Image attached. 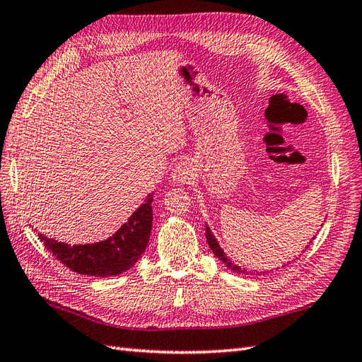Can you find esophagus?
I'll list each match as a JSON object with an SVG mask.
<instances>
[{"label": "esophagus", "mask_w": 362, "mask_h": 362, "mask_svg": "<svg viewBox=\"0 0 362 362\" xmlns=\"http://www.w3.org/2000/svg\"><path fill=\"white\" fill-rule=\"evenodd\" d=\"M171 177L175 183H182V185L187 183L194 177V168H192V165L188 160H183L175 165V168L171 173Z\"/></svg>", "instance_id": "esophagus-1"}]
</instances>
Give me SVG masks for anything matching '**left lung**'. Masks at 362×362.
Masks as SVG:
<instances>
[{
	"label": "left lung",
	"mask_w": 362,
	"mask_h": 362,
	"mask_svg": "<svg viewBox=\"0 0 362 362\" xmlns=\"http://www.w3.org/2000/svg\"><path fill=\"white\" fill-rule=\"evenodd\" d=\"M205 231H206L205 234H206V240H208V245H209V248L213 250V253H214L217 257H219V259L222 260V262H223L226 267L231 268V270H233V272H236V273H242V274H250V272H247V270H242L240 267H238L236 264H233L231 260H230L228 257H226V256L223 255L222 248L219 247V243L216 242V239H214V236H213V234H211V231H209L208 226H206V230H205Z\"/></svg>",
	"instance_id": "left-lung-1"
}]
</instances>
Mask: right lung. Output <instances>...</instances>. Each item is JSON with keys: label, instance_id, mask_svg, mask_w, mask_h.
Returning <instances> with one entry per match:
<instances>
[{"label": "right lung", "instance_id": "add662e5", "mask_svg": "<svg viewBox=\"0 0 362 362\" xmlns=\"http://www.w3.org/2000/svg\"><path fill=\"white\" fill-rule=\"evenodd\" d=\"M153 194L145 204L134 211L122 228L112 238L90 245H67V243L47 239L40 234L46 248L69 270L88 276H117L137 262L146 250L151 226H153Z\"/></svg>", "mask_w": 362, "mask_h": 362}]
</instances>
